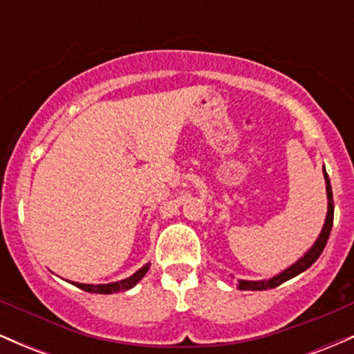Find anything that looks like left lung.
I'll return each instance as SVG.
<instances>
[{"instance_id":"obj_1","label":"left lung","mask_w":354,"mask_h":354,"mask_svg":"<svg viewBox=\"0 0 354 354\" xmlns=\"http://www.w3.org/2000/svg\"><path fill=\"white\" fill-rule=\"evenodd\" d=\"M323 176H324V183H326V198H328V213H326V219H324L323 230H321L319 236L316 238V241L313 243L310 250L304 253L298 261H295L293 265L286 270H283L281 273H278L273 278L270 279H259V281H250V279H238V290L243 291H265V290H271V288L279 286V284L288 281V279L295 278L303 271H306L316 259L319 258V254L323 253L324 246H326L328 238H330L331 228H333V213H335V205H333V191H331V183L330 178H328L326 169L323 168Z\"/></svg>"}]
</instances>
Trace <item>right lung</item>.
Segmentation results:
<instances>
[{"mask_svg": "<svg viewBox=\"0 0 354 354\" xmlns=\"http://www.w3.org/2000/svg\"><path fill=\"white\" fill-rule=\"evenodd\" d=\"M149 266H151V263H146V265L143 268H140L135 274H131L129 278L121 279V281L106 283V284H86V283H73L71 281V284L78 286L80 290L88 291V293H98V295L120 293V291H128V290H131L133 286H136V284L143 279V276L148 273Z\"/></svg>", "mask_w": 354, "mask_h": 354, "instance_id": "add662e5", "label": "right lung"}]
</instances>
